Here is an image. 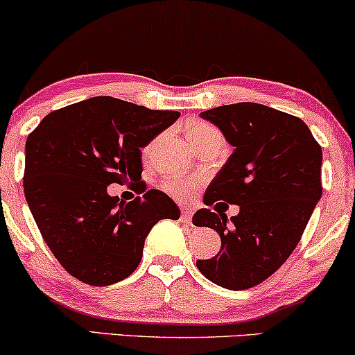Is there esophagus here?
I'll use <instances>...</instances> for the list:
<instances>
[{"instance_id": "esophagus-1", "label": "esophagus", "mask_w": 355, "mask_h": 355, "mask_svg": "<svg viewBox=\"0 0 355 355\" xmlns=\"http://www.w3.org/2000/svg\"><path fill=\"white\" fill-rule=\"evenodd\" d=\"M191 217H193V210L191 209H183L182 210V220L185 223H191Z\"/></svg>"}]
</instances>
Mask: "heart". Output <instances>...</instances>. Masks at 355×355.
Masks as SVG:
<instances>
[{"instance_id":"1","label":"heart","mask_w":355,"mask_h":355,"mask_svg":"<svg viewBox=\"0 0 355 355\" xmlns=\"http://www.w3.org/2000/svg\"><path fill=\"white\" fill-rule=\"evenodd\" d=\"M189 138L191 145L198 146L202 141L209 140V138H222L218 130L207 123H195L190 126ZM150 150V146H148ZM202 180L198 177H172L165 180L164 189L168 195H172L177 200H190L195 193H197L198 187H200Z\"/></svg>"}]
</instances>
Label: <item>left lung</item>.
Listing matches in <instances>:
<instances>
[{"label": "left lung", "instance_id": "8db88e82", "mask_svg": "<svg viewBox=\"0 0 355 355\" xmlns=\"http://www.w3.org/2000/svg\"><path fill=\"white\" fill-rule=\"evenodd\" d=\"M200 116L234 146L203 203L222 200L240 211L193 215V225L210 227L222 240L218 254L197 267L210 282L243 291L280 268L302 237L322 197V148L300 118L266 105H223Z\"/></svg>", "mask_w": 355, "mask_h": 355}]
</instances>
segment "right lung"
I'll use <instances>...</instances> for the list:
<instances>
[{
  "label": "right lung",
  "mask_w": 355,
  "mask_h": 355,
  "mask_svg": "<svg viewBox=\"0 0 355 355\" xmlns=\"http://www.w3.org/2000/svg\"><path fill=\"white\" fill-rule=\"evenodd\" d=\"M180 113L112 96L51 112L28 135L23 189L44 242L68 274L105 287L135 272L146 235L162 218H180L168 195L141 182V148ZM112 182L144 193L132 202Z\"/></svg>",
  "instance_id": "1"
}]
</instances>
